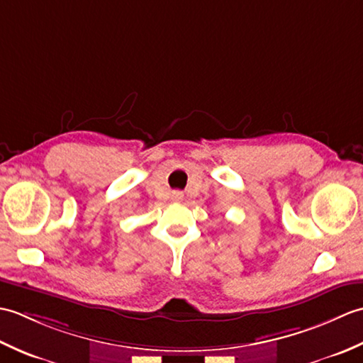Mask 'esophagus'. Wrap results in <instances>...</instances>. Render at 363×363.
Segmentation results:
<instances>
[{
  "label": "esophagus",
  "instance_id": "esophagus-1",
  "mask_svg": "<svg viewBox=\"0 0 363 363\" xmlns=\"http://www.w3.org/2000/svg\"><path fill=\"white\" fill-rule=\"evenodd\" d=\"M182 198H184V195L181 194V191H174V194L172 195V199H173V201H176V203H181Z\"/></svg>",
  "mask_w": 363,
  "mask_h": 363
}]
</instances>
